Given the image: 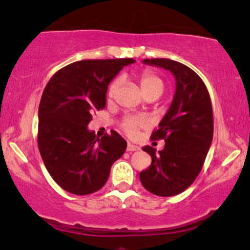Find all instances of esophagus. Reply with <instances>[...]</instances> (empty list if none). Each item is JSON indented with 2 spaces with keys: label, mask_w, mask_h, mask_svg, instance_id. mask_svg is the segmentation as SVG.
Segmentation results:
<instances>
[{
  "label": "esophagus",
  "mask_w": 250,
  "mask_h": 250,
  "mask_svg": "<svg viewBox=\"0 0 250 250\" xmlns=\"http://www.w3.org/2000/svg\"><path fill=\"white\" fill-rule=\"evenodd\" d=\"M136 150H140V146H136V144H134V143L128 142V144H127V151L131 152V151H136Z\"/></svg>",
  "instance_id": "esophagus-1"
}]
</instances>
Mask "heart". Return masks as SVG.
Masks as SVG:
<instances>
[{"label": "heart", "instance_id": "1", "mask_svg": "<svg viewBox=\"0 0 250 250\" xmlns=\"http://www.w3.org/2000/svg\"><path fill=\"white\" fill-rule=\"evenodd\" d=\"M140 85L141 89H142L143 94H149V93H163L164 91V83L158 76L150 72H146L140 78ZM120 86V80L117 79L110 85L109 91H108V96L113 98L115 94L116 89ZM146 125V120L142 116H127L122 121V128L128 135H135L136 134L138 128H142Z\"/></svg>", "mask_w": 250, "mask_h": 250}]
</instances>
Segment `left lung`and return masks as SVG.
<instances>
[{"mask_svg":"<svg viewBox=\"0 0 250 250\" xmlns=\"http://www.w3.org/2000/svg\"><path fill=\"white\" fill-rule=\"evenodd\" d=\"M143 64L170 71L176 91L169 109L152 140L163 138L164 149L143 150L151 156V165L140 173L141 183L159 197H172L185 191L199 174L213 138V112L205 83L190 67L165 58L144 59Z\"/></svg>","mask_w":250,"mask_h":250,"instance_id":"8db88e82","label":"left lung"}]
</instances>
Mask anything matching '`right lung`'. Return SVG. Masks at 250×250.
<instances>
[{
    "instance_id": "obj_1",
    "label": "right lung",
    "mask_w": 250,
    "mask_h": 250,
    "mask_svg": "<svg viewBox=\"0 0 250 250\" xmlns=\"http://www.w3.org/2000/svg\"><path fill=\"white\" fill-rule=\"evenodd\" d=\"M131 58L81 60L51 78L38 109V148L53 180L77 195L106 184L114 162L127 142L115 130L96 137L88 125L92 114L106 107L108 85Z\"/></svg>"
}]
</instances>
